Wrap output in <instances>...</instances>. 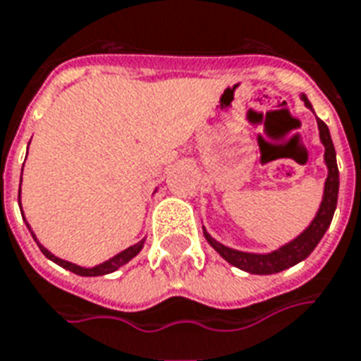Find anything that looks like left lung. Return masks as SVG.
<instances>
[{
    "label": "left lung",
    "instance_id": "8db88e82",
    "mask_svg": "<svg viewBox=\"0 0 361 361\" xmlns=\"http://www.w3.org/2000/svg\"><path fill=\"white\" fill-rule=\"evenodd\" d=\"M302 100L307 104V107L312 109L310 102L307 100V96H302ZM318 128H320V140L324 147H326V155L324 161L327 164L326 187H324V200H322L320 210L312 219V224L307 227V231H302L301 235L297 236L295 240H291L290 244H286L272 254H246V252H238V250H231V247L219 244L214 240L208 233L204 231L206 240L210 242L217 254L221 255L224 259H227L231 265L238 267L242 271L252 272V274H274V272L284 271L290 267L297 265L299 261L307 259L312 250L318 246V242L322 240V236L326 235L327 227L334 219L335 208H337V195H339V169H337V159H335V147L329 136V128L324 121L318 119Z\"/></svg>",
    "mask_w": 361,
    "mask_h": 361
}]
</instances>
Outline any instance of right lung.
I'll list each match as a JSON object with an SVG mask.
<instances>
[{"label":"right lung","mask_w":361,"mask_h":361,"mask_svg":"<svg viewBox=\"0 0 361 361\" xmlns=\"http://www.w3.org/2000/svg\"><path fill=\"white\" fill-rule=\"evenodd\" d=\"M18 204H20V189H18ZM27 229H30V225H27ZM30 233H32V229H30ZM32 236L35 238L34 233H32ZM35 240H37V238H35ZM37 246H39L41 252L45 254V257H49L51 261H54L56 265L64 267V269H68V271L75 272V274H79V276H102V274H109V272H115L117 269H119V267H123L125 263H128V261H130L134 255L140 254V250L144 247V240H140L137 244H134V246L126 247L125 252H121V254H117L115 257H111V259H107L106 263L92 267V269H85V267L73 265V263H70V261L60 259V257H56V255H52L51 252L47 250V247L41 246L39 242H37Z\"/></svg>","instance_id":"obj_1"}]
</instances>
